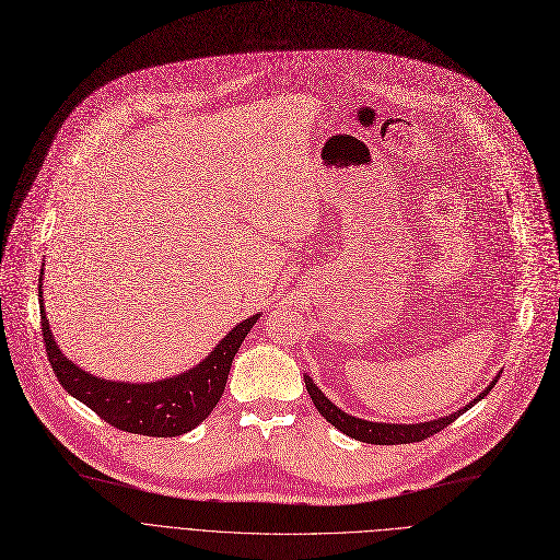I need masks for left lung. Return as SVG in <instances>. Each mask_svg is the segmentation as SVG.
I'll return each instance as SVG.
<instances>
[{
  "label": "left lung",
  "mask_w": 560,
  "mask_h": 560,
  "mask_svg": "<svg viewBox=\"0 0 560 560\" xmlns=\"http://www.w3.org/2000/svg\"><path fill=\"white\" fill-rule=\"evenodd\" d=\"M500 376V374H498ZM498 376L487 385V388L476 397L470 399L464 408H459L457 412H451V415H444V417H438V419H430V421H419V423H383V421H368V419H359V417H352L348 415L346 410H340L338 406H334L325 395L323 390L318 388V385L314 383V378L310 374H305V385H307V393L314 401V406L318 408V412L334 425L338 428L340 433H346L348 438L352 440H359V442H365V444H412V442H421L430 435L440 433V430H444L448 423H453L459 415H464L468 408L476 406L480 399H485L493 385L498 383Z\"/></svg>",
  "instance_id": "8db88e82"
}]
</instances>
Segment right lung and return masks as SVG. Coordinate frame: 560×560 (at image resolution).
I'll use <instances>...</instances> for the list:
<instances>
[{"label":"right lung","mask_w":560,"mask_h":560,"mask_svg":"<svg viewBox=\"0 0 560 560\" xmlns=\"http://www.w3.org/2000/svg\"><path fill=\"white\" fill-rule=\"evenodd\" d=\"M42 276H45V262H42L37 289L42 336H45L47 357L62 388L114 428L135 435L179 438L197 428L222 399L231 363L242 340L260 318V314H255L237 323L203 361L190 370H184L182 374L148 383L109 381L84 372L56 346L45 312Z\"/></svg>","instance_id":"obj_1"}]
</instances>
